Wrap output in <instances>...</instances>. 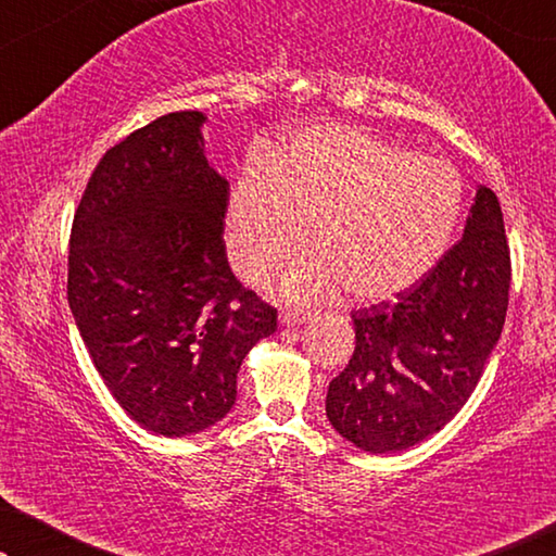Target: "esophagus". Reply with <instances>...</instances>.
Returning <instances> with one entry per match:
<instances>
[{"label":"esophagus","mask_w":556,"mask_h":556,"mask_svg":"<svg viewBox=\"0 0 556 556\" xmlns=\"http://www.w3.org/2000/svg\"><path fill=\"white\" fill-rule=\"evenodd\" d=\"M306 321H308L306 311H280V326H288V329H291V326L306 324Z\"/></svg>","instance_id":"34e87169"}]
</instances>
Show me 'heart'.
<instances>
[{
    "instance_id": "heart-1",
    "label": "heart",
    "mask_w": 556,
    "mask_h": 556,
    "mask_svg": "<svg viewBox=\"0 0 556 556\" xmlns=\"http://www.w3.org/2000/svg\"><path fill=\"white\" fill-rule=\"evenodd\" d=\"M463 181L453 164L344 126H314L248 164L225 210V248L261 280L303 240L311 248L273 278L280 301H329L349 288L382 303L420 283L458 225Z\"/></svg>"
}]
</instances>
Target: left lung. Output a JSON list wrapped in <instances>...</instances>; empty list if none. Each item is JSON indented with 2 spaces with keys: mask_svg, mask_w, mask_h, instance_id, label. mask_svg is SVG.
<instances>
[{
  "mask_svg": "<svg viewBox=\"0 0 556 556\" xmlns=\"http://www.w3.org/2000/svg\"><path fill=\"white\" fill-rule=\"evenodd\" d=\"M511 261L496 194L478 187L463 238L397 301L352 314L356 346L326 417L367 453L407 451L473 394L508 308Z\"/></svg>",
  "mask_w": 556,
  "mask_h": 556,
  "instance_id": "8db88e82",
  "label": "left lung"
}]
</instances>
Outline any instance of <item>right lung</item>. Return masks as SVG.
Returning <instances> with one entry per match:
<instances>
[{
    "label": "right lung",
    "mask_w": 556,
    "mask_h": 556,
    "mask_svg": "<svg viewBox=\"0 0 556 556\" xmlns=\"http://www.w3.org/2000/svg\"><path fill=\"white\" fill-rule=\"evenodd\" d=\"M202 111L151 121L105 151L73 219L67 303L98 375L143 430L185 438L223 420L276 308L225 253L230 181Z\"/></svg>",
    "instance_id": "obj_1"
}]
</instances>
